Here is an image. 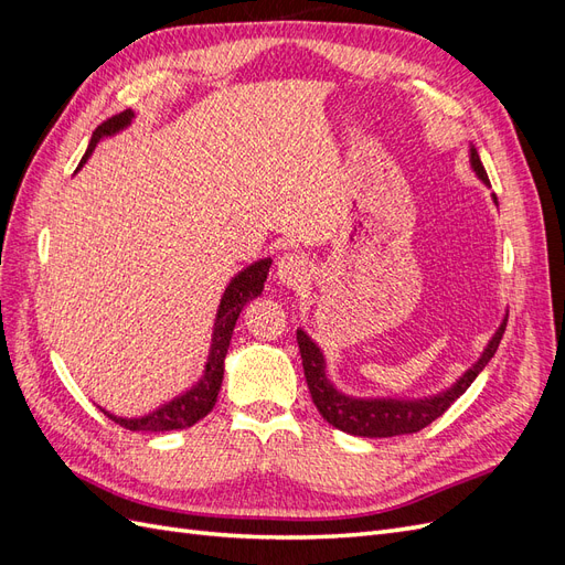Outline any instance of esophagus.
Listing matches in <instances>:
<instances>
[{
	"instance_id": "1",
	"label": "esophagus",
	"mask_w": 565,
	"mask_h": 565,
	"mask_svg": "<svg viewBox=\"0 0 565 565\" xmlns=\"http://www.w3.org/2000/svg\"><path fill=\"white\" fill-rule=\"evenodd\" d=\"M276 276L287 287H301L311 280V262L301 254H285L278 262Z\"/></svg>"
}]
</instances>
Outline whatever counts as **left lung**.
<instances>
[{"label":"left lung","mask_w":565,"mask_h":565,"mask_svg":"<svg viewBox=\"0 0 565 565\" xmlns=\"http://www.w3.org/2000/svg\"><path fill=\"white\" fill-rule=\"evenodd\" d=\"M469 160L473 172L478 174L486 185H490L488 174L483 169L481 158H478L476 148H469ZM498 202V195H492ZM507 328V320L500 324V330L492 334L488 341L486 351L481 358L461 374V377L443 393L429 398L417 401H403V398H351L347 393L334 388V384L324 374V355L318 349L316 341L306 334L303 330H297V344L301 353V365L306 374V384H309L311 398L318 407L322 419H328L334 429L347 431L351 436H365V438H388V436H403V434H417L424 426H429L434 419H438L446 409L465 393L471 382L478 377L490 358L498 351L502 334Z\"/></svg>","instance_id":"1"}]
</instances>
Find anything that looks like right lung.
<instances>
[{"label":"right lung","mask_w":565,"mask_h":565,"mask_svg":"<svg viewBox=\"0 0 565 565\" xmlns=\"http://www.w3.org/2000/svg\"><path fill=\"white\" fill-rule=\"evenodd\" d=\"M134 113L125 110L119 115H113L110 119H106L104 125H98L96 131L92 134V141L87 152H84L82 164L89 160V156L94 152L96 143L106 136H113L117 131H122L125 127L131 125ZM268 268H270V259H262L254 262L252 266H247L245 270L237 273V276L228 282L224 297H221L218 311H216V322H214V334H212V349H210V358L207 365H204L202 377L195 386L188 388L181 396H177L174 401H169L164 405H160L152 413L143 415V417H115L110 413H104L119 426H125L129 431H174V429H188L195 422H200L204 415L212 413V407L216 403L221 382H224V361L226 353L231 347V337H233V328L237 318H241V311L245 306L262 295L264 282L268 278Z\"/></svg>","instance_id":"obj_1"}]
</instances>
